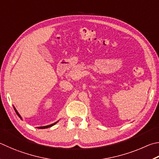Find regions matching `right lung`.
Listing matches in <instances>:
<instances>
[{"label": "right lung", "instance_id": "1", "mask_svg": "<svg viewBox=\"0 0 159 159\" xmlns=\"http://www.w3.org/2000/svg\"><path fill=\"white\" fill-rule=\"evenodd\" d=\"M14 107V111H15V112H16V113L17 114V115H18V116L21 118V119L22 120V118H21V115H20L19 114V112H18V111H16V109L14 108V106H13ZM57 122H58V121H57ZM57 122H55V123H53V124H52V125H48V126H40V127H37L38 129H47V128H49V127H51L52 126H53V125H56V123H57Z\"/></svg>", "mask_w": 159, "mask_h": 159}]
</instances>
